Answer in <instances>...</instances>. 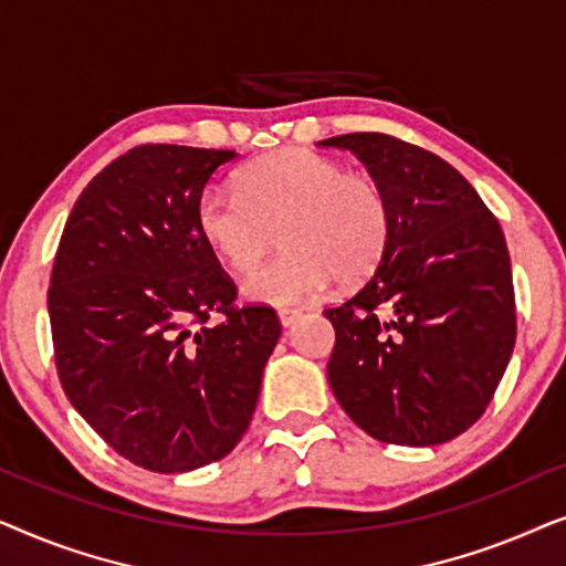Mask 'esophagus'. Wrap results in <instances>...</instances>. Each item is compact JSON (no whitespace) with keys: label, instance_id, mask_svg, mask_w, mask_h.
I'll list each match as a JSON object with an SVG mask.
<instances>
[{"label":"esophagus","instance_id":"esophagus-1","mask_svg":"<svg viewBox=\"0 0 566 566\" xmlns=\"http://www.w3.org/2000/svg\"><path fill=\"white\" fill-rule=\"evenodd\" d=\"M277 319H281L283 327H291V324H296L301 319V312L298 308H281V312H277Z\"/></svg>","mask_w":566,"mask_h":566}]
</instances>
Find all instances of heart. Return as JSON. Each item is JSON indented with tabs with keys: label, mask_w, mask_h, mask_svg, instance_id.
I'll use <instances>...</instances> for the list:
<instances>
[{
	"label": "heart",
	"mask_w": 566,
	"mask_h": 566,
	"mask_svg": "<svg viewBox=\"0 0 566 566\" xmlns=\"http://www.w3.org/2000/svg\"><path fill=\"white\" fill-rule=\"evenodd\" d=\"M196 221L206 244L239 275L252 273L270 247L285 250L247 281V296L289 306L327 285L360 283L376 273L391 242V203L370 175L308 149L254 161L239 190L200 192Z\"/></svg>",
	"instance_id": "obj_1"
}]
</instances>
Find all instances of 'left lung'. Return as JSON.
I'll list each match as a JSON object with an SVG mask.
<instances>
[{
  "mask_svg": "<svg viewBox=\"0 0 566 566\" xmlns=\"http://www.w3.org/2000/svg\"><path fill=\"white\" fill-rule=\"evenodd\" d=\"M322 146L353 151L391 203L381 265L355 296L324 308L335 327V399L381 443L453 440L490 407L515 347L505 234L438 154L389 134H345Z\"/></svg>",
  "mask_w": 566,
  "mask_h": 566,
  "instance_id": "left-lung-1",
  "label": "left lung"
}]
</instances>
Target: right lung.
<instances>
[{"mask_svg": "<svg viewBox=\"0 0 566 566\" xmlns=\"http://www.w3.org/2000/svg\"><path fill=\"white\" fill-rule=\"evenodd\" d=\"M227 149L142 144L82 190L53 260L49 316L76 412L136 467L180 474L242 440L281 337L237 304L196 208ZM222 319L208 325L210 316Z\"/></svg>", "mask_w": 566, "mask_h": 566, "instance_id": "1", "label": "right lung"}]
</instances>
